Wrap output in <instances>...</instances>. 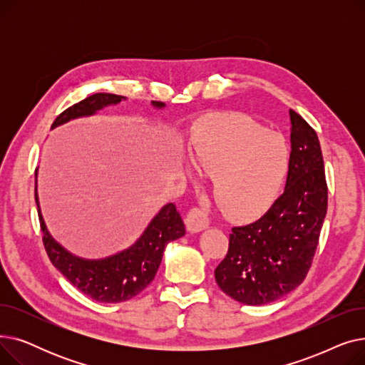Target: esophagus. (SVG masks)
Here are the masks:
<instances>
[{"mask_svg":"<svg viewBox=\"0 0 365 365\" xmlns=\"http://www.w3.org/2000/svg\"><path fill=\"white\" fill-rule=\"evenodd\" d=\"M186 227L189 232H201L205 227H208V217L201 208L194 207L189 210L186 216Z\"/></svg>","mask_w":365,"mask_h":365,"instance_id":"1","label":"esophagus"}]
</instances>
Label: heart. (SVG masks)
Segmentation results:
<instances>
[{
  "label": "heart",
  "mask_w": 365,
  "mask_h": 365,
  "mask_svg": "<svg viewBox=\"0 0 365 365\" xmlns=\"http://www.w3.org/2000/svg\"><path fill=\"white\" fill-rule=\"evenodd\" d=\"M190 158L202 178L212 179L217 207L235 219L255 217L269 208L290 165L285 142L247 117L210 123Z\"/></svg>",
  "instance_id": "1"
}]
</instances>
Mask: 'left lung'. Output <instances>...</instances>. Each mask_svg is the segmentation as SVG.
Masks as SVG:
<instances>
[{
	"label": "left lung",
	"instance_id": "1",
	"mask_svg": "<svg viewBox=\"0 0 365 365\" xmlns=\"http://www.w3.org/2000/svg\"><path fill=\"white\" fill-rule=\"evenodd\" d=\"M292 152L282 195L256 222L232 227L216 282L244 304H266L306 278L327 215L329 190L315 130L290 109Z\"/></svg>",
	"mask_w": 365,
	"mask_h": 365
}]
</instances>
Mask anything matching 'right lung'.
I'll return each mask as SVG.
<instances>
[{"mask_svg":"<svg viewBox=\"0 0 365 365\" xmlns=\"http://www.w3.org/2000/svg\"><path fill=\"white\" fill-rule=\"evenodd\" d=\"M124 99V96L110 93L91 94L87 99L63 110L54 120L51 128L75 118L90 117L105 106L117 105ZM152 106L161 109L165 103L153 101ZM35 201L43 231V242L53 266L80 292L101 303L125 302L143 292L155 278L167 244L185 235V225L176 205L168 202L150 220L142 237L127 250L105 259L88 260L71 255L50 235L38 201L36 171Z\"/></svg>","mask_w":365,"mask_h":365,"instance_id":"1","label":"right lung"}]
</instances>
